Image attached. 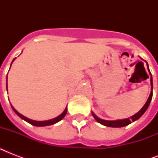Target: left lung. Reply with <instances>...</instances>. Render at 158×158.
Wrapping results in <instances>:
<instances>
[{"label": "left lung", "mask_w": 158, "mask_h": 158, "mask_svg": "<svg viewBox=\"0 0 158 158\" xmlns=\"http://www.w3.org/2000/svg\"><path fill=\"white\" fill-rule=\"evenodd\" d=\"M148 65V71L150 73L149 68H148V64L147 63ZM150 75H151V79H150V81H151V93H150V95L148 97V98L147 102H146V103L144 104V106H143L142 109L137 112L135 115H132L131 117L130 118H126V119H123V120H102L101 118L98 117L94 112H92V115L94 117V119L98 121V123L102 124V125H105V126H108V127H114V128H119V127H124V126H126V125H130L132 122L135 121V120H137L138 119H139L143 115V113L146 111V110L148 107V106H149L150 102H151V100H152V74L150 73Z\"/></svg>", "instance_id": "left-lung-1"}]
</instances>
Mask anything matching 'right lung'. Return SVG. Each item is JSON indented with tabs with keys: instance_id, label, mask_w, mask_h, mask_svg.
I'll return each instance as SVG.
<instances>
[{
	"instance_id": "1",
	"label": "right lung",
	"mask_w": 158,
	"mask_h": 158,
	"mask_svg": "<svg viewBox=\"0 0 158 158\" xmlns=\"http://www.w3.org/2000/svg\"><path fill=\"white\" fill-rule=\"evenodd\" d=\"M15 59L13 60V61L15 60ZM13 61H12V63H13ZM12 63H11V64H12ZM10 66H11V64H10ZM6 89H7V77H6ZM11 107H12L14 111H15V112L16 114H17V115L21 118V119H23V120H24L25 121H27V122H28L29 124H31V125H34V126H47V125H54V124H56V123L59 122L60 120H61L64 117V115H66V113H67V106H66L64 111H63V112H62L59 116H57V117L54 118V119H52V120H44V121H37V120H31V119H28V118L25 117L24 115H21L20 113H19L18 111H17V110L13 107V106L12 105H11Z\"/></svg>"
}]
</instances>
